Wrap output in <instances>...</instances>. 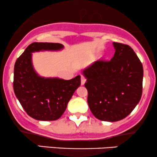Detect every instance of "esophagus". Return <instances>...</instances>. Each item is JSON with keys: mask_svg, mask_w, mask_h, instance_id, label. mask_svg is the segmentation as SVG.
Instances as JSON below:
<instances>
[{"mask_svg": "<svg viewBox=\"0 0 157 157\" xmlns=\"http://www.w3.org/2000/svg\"><path fill=\"white\" fill-rule=\"evenodd\" d=\"M86 77H85L83 75H81V85H84L85 82H86Z\"/></svg>", "mask_w": 157, "mask_h": 157, "instance_id": "1", "label": "esophagus"}]
</instances>
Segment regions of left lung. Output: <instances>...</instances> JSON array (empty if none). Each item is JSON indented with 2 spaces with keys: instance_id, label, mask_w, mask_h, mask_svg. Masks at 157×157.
Wrapping results in <instances>:
<instances>
[{
  "instance_id": "1",
  "label": "left lung",
  "mask_w": 157,
  "mask_h": 157,
  "mask_svg": "<svg viewBox=\"0 0 157 157\" xmlns=\"http://www.w3.org/2000/svg\"><path fill=\"white\" fill-rule=\"evenodd\" d=\"M111 60H99L83 71L88 104L94 116L102 121L125 118L134 109L142 94L143 67L128 45L113 43Z\"/></svg>"
}]
</instances>
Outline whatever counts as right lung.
<instances>
[{
	"label": "right lung",
	"mask_w": 157,
	"mask_h": 157,
	"mask_svg": "<svg viewBox=\"0 0 157 157\" xmlns=\"http://www.w3.org/2000/svg\"><path fill=\"white\" fill-rule=\"evenodd\" d=\"M60 44L32 43L16 60L13 89L15 96L27 114L42 121L58 120L79 86L80 76L69 80L39 77L32 67V52L58 50Z\"/></svg>",
	"instance_id": "obj_1"
}]
</instances>
